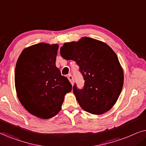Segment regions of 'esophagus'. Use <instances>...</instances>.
Listing matches in <instances>:
<instances>
[{"label": "esophagus", "instance_id": "1", "mask_svg": "<svg viewBox=\"0 0 146 146\" xmlns=\"http://www.w3.org/2000/svg\"><path fill=\"white\" fill-rule=\"evenodd\" d=\"M67 77H68V79L69 80V81L70 82V83L73 85V84H74V78L72 76V75L70 74L68 75Z\"/></svg>", "mask_w": 146, "mask_h": 146}]
</instances>
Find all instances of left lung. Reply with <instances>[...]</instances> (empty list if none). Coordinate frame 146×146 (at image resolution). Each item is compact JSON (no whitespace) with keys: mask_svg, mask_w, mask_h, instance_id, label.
I'll return each instance as SVG.
<instances>
[{"mask_svg":"<svg viewBox=\"0 0 146 146\" xmlns=\"http://www.w3.org/2000/svg\"><path fill=\"white\" fill-rule=\"evenodd\" d=\"M61 56L74 60L84 80L83 89L73 86L79 105L87 112L100 115L110 110L118 99L123 72L113 50L103 42L83 37L64 44Z\"/></svg>","mask_w":146,"mask_h":146,"instance_id":"left-lung-1","label":"left lung"}]
</instances>
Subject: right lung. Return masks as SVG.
I'll return each instance as SVG.
<instances>
[{
	"mask_svg": "<svg viewBox=\"0 0 146 146\" xmlns=\"http://www.w3.org/2000/svg\"><path fill=\"white\" fill-rule=\"evenodd\" d=\"M58 44L39 43L24 49L16 64L15 81L22 105L35 116L48 119L61 110L72 90L66 77L56 66Z\"/></svg>",
	"mask_w": 146,
	"mask_h": 146,
	"instance_id": "1",
	"label": "right lung"
}]
</instances>
